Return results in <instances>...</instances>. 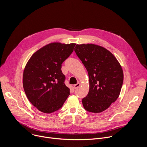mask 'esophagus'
<instances>
[{
    "instance_id": "1",
    "label": "esophagus",
    "mask_w": 147,
    "mask_h": 147,
    "mask_svg": "<svg viewBox=\"0 0 147 147\" xmlns=\"http://www.w3.org/2000/svg\"><path fill=\"white\" fill-rule=\"evenodd\" d=\"M80 86V84L79 82H78L77 84H75V85L74 86V89H77V88H78Z\"/></svg>"
}]
</instances>
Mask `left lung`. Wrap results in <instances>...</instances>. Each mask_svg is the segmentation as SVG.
<instances>
[{
  "label": "left lung",
  "mask_w": 147,
  "mask_h": 147,
  "mask_svg": "<svg viewBox=\"0 0 147 147\" xmlns=\"http://www.w3.org/2000/svg\"><path fill=\"white\" fill-rule=\"evenodd\" d=\"M74 51L86 68L90 82L88 95L82 99L84 109L100 113L118 98L123 82V72L113 55L94 44L77 45Z\"/></svg>",
  "instance_id": "obj_1"
}]
</instances>
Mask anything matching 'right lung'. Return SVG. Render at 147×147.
Segmentation results:
<instances>
[{"mask_svg": "<svg viewBox=\"0 0 147 147\" xmlns=\"http://www.w3.org/2000/svg\"><path fill=\"white\" fill-rule=\"evenodd\" d=\"M76 44L51 43L31 57L25 67L23 84L30 102L39 111L51 113L60 109L70 95L61 65Z\"/></svg>", "mask_w": 147, "mask_h": 147, "instance_id": "1", "label": "right lung"}]
</instances>
